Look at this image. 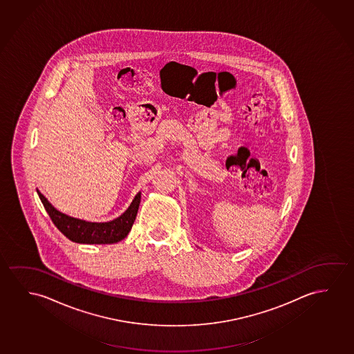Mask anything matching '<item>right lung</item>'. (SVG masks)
Masks as SVG:
<instances>
[{
  "label": "right lung",
  "mask_w": 354,
  "mask_h": 354,
  "mask_svg": "<svg viewBox=\"0 0 354 354\" xmlns=\"http://www.w3.org/2000/svg\"><path fill=\"white\" fill-rule=\"evenodd\" d=\"M36 191L57 229L71 241L86 245H109L125 239L129 231L131 230L141 200V192H138L128 209L117 219L107 223H91L61 213L47 201L40 191Z\"/></svg>",
  "instance_id": "1"
}]
</instances>
